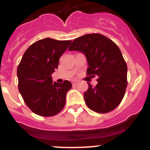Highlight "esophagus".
<instances>
[{"instance_id":"1","label":"esophagus","mask_w":150,"mask_h":150,"mask_svg":"<svg viewBox=\"0 0 150 150\" xmlns=\"http://www.w3.org/2000/svg\"><path fill=\"white\" fill-rule=\"evenodd\" d=\"M78 83V80H76V79H74L72 81V84L73 85H76Z\"/></svg>"}]
</instances>
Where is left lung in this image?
I'll list each match as a JSON object with an SVG mask.
<instances>
[{
	"label": "left lung",
	"mask_w": 150,
	"mask_h": 150,
	"mask_svg": "<svg viewBox=\"0 0 150 150\" xmlns=\"http://www.w3.org/2000/svg\"><path fill=\"white\" fill-rule=\"evenodd\" d=\"M86 57L87 74L98 76V84L84 93L89 109L99 113L114 110L121 103L127 86V64L117 45L100 34H90L76 38L69 47Z\"/></svg>",
	"instance_id": "obj_1"
}]
</instances>
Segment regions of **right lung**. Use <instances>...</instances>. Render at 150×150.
I'll use <instances>...</instances> for the list:
<instances>
[{
    "label": "right lung",
    "instance_id": "obj_1",
    "mask_svg": "<svg viewBox=\"0 0 150 150\" xmlns=\"http://www.w3.org/2000/svg\"><path fill=\"white\" fill-rule=\"evenodd\" d=\"M71 43V40L45 38L30 45L22 56L17 68L18 91L36 114L55 116L64 107L66 94L72 84L68 80L53 83L52 74Z\"/></svg>",
    "mask_w": 150,
    "mask_h": 150
}]
</instances>
